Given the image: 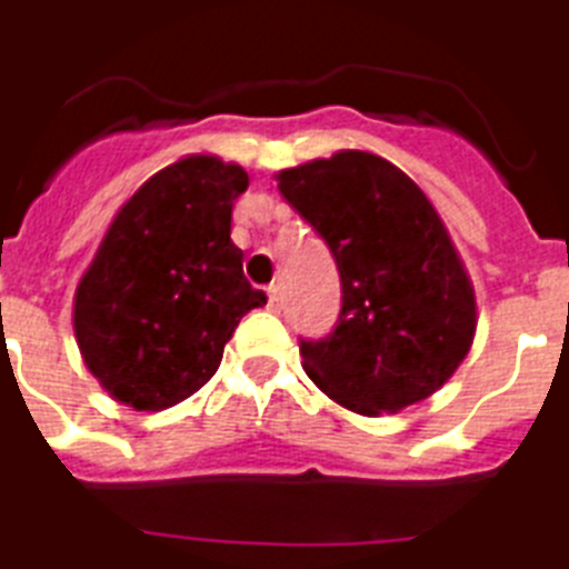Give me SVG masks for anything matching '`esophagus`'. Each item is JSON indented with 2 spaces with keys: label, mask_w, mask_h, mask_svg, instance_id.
<instances>
[{
  "label": "esophagus",
  "mask_w": 569,
  "mask_h": 569,
  "mask_svg": "<svg viewBox=\"0 0 569 569\" xmlns=\"http://www.w3.org/2000/svg\"><path fill=\"white\" fill-rule=\"evenodd\" d=\"M267 297H270L272 311H281V288H279V284H270V288H267Z\"/></svg>",
  "instance_id": "1"
}]
</instances>
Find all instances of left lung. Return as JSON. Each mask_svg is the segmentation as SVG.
<instances>
[{"mask_svg":"<svg viewBox=\"0 0 569 569\" xmlns=\"http://www.w3.org/2000/svg\"><path fill=\"white\" fill-rule=\"evenodd\" d=\"M281 196L329 246L341 315L299 338L306 373L341 407L380 416L430 398L472 347V281L442 219L377 153L341 151L279 171Z\"/></svg>","mask_w":569,"mask_h":569,"instance_id":"1","label":"left lung"}]
</instances>
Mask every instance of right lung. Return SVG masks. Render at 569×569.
<instances>
[{
	"label": "right lung",
	"mask_w": 569,
	"mask_h": 569,
	"mask_svg": "<svg viewBox=\"0 0 569 569\" xmlns=\"http://www.w3.org/2000/svg\"><path fill=\"white\" fill-rule=\"evenodd\" d=\"M246 187L240 166L198 153L144 180L109 224L77 288L73 332L88 371L127 407L189 398L243 315L267 306L231 240Z\"/></svg>",
	"instance_id": "1"
}]
</instances>
